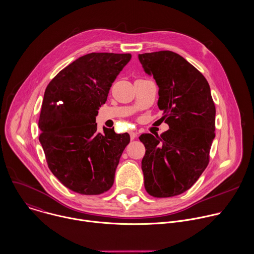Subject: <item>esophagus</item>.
I'll return each instance as SVG.
<instances>
[{
	"instance_id": "34e87169",
	"label": "esophagus",
	"mask_w": 254,
	"mask_h": 254,
	"mask_svg": "<svg viewBox=\"0 0 254 254\" xmlns=\"http://www.w3.org/2000/svg\"><path fill=\"white\" fill-rule=\"evenodd\" d=\"M129 135H130V139H134V138L136 137V132L133 131V130H131V131L129 132Z\"/></svg>"
}]
</instances>
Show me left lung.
I'll list each match as a JSON object with an SVG mask.
<instances>
[{"label": "left lung", "instance_id": "obj_1", "mask_svg": "<svg viewBox=\"0 0 254 254\" xmlns=\"http://www.w3.org/2000/svg\"><path fill=\"white\" fill-rule=\"evenodd\" d=\"M158 90L161 121L170 129L160 136L142 133L144 188L154 197H171L190 190L209 162L215 136V106L204 75L171 51L138 55Z\"/></svg>", "mask_w": 254, "mask_h": 254}]
</instances>
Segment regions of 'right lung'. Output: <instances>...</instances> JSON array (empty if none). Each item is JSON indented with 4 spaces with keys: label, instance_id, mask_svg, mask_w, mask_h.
Here are the masks:
<instances>
[{
    "label": "right lung",
    "instance_id": "obj_1",
    "mask_svg": "<svg viewBox=\"0 0 254 254\" xmlns=\"http://www.w3.org/2000/svg\"><path fill=\"white\" fill-rule=\"evenodd\" d=\"M130 54L91 53L63 68L48 84L39 119L43 146L53 175L68 190L86 195L114 185L129 134L104 127L96 117Z\"/></svg>",
    "mask_w": 254,
    "mask_h": 254
}]
</instances>
